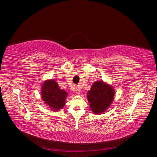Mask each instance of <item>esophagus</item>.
Masks as SVG:
<instances>
[{
    "instance_id": "1",
    "label": "esophagus",
    "mask_w": 157,
    "mask_h": 157,
    "mask_svg": "<svg viewBox=\"0 0 157 157\" xmlns=\"http://www.w3.org/2000/svg\"><path fill=\"white\" fill-rule=\"evenodd\" d=\"M75 91H76V93H77V94H80V90L78 87H76L75 88Z\"/></svg>"
}]
</instances>
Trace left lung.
I'll return each mask as SVG.
<instances>
[{"instance_id": "1", "label": "left lung", "mask_w": 157, "mask_h": 157, "mask_svg": "<svg viewBox=\"0 0 157 157\" xmlns=\"http://www.w3.org/2000/svg\"><path fill=\"white\" fill-rule=\"evenodd\" d=\"M115 90L108 82L98 80L87 92L90 107L94 115H101L111 106L115 98Z\"/></svg>"}]
</instances>
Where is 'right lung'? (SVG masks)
Instances as JSON below:
<instances>
[{
  "label": "right lung",
  "instance_id": "obj_1",
  "mask_svg": "<svg viewBox=\"0 0 157 157\" xmlns=\"http://www.w3.org/2000/svg\"><path fill=\"white\" fill-rule=\"evenodd\" d=\"M41 98L50 110L59 111L65 105L69 94L61 89L54 79L44 80L41 86Z\"/></svg>",
  "mask_w": 157,
  "mask_h": 157
}]
</instances>
